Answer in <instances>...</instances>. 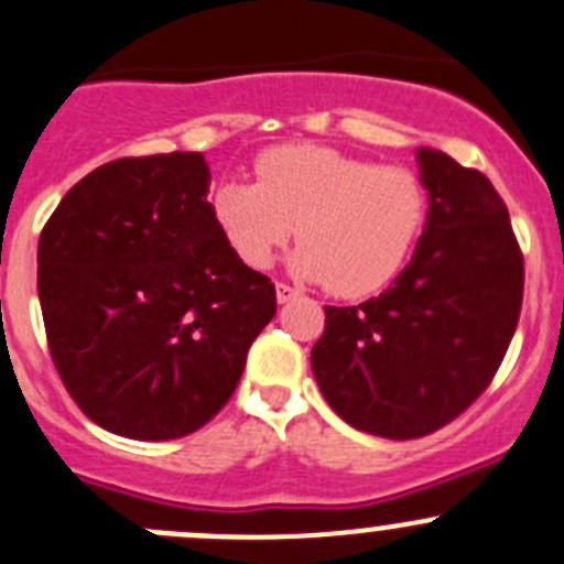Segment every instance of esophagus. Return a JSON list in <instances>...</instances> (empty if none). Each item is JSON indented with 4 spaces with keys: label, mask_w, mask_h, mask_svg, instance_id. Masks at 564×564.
I'll list each match as a JSON object with an SVG mask.
<instances>
[{
    "label": "esophagus",
    "mask_w": 564,
    "mask_h": 564,
    "mask_svg": "<svg viewBox=\"0 0 564 564\" xmlns=\"http://www.w3.org/2000/svg\"><path fill=\"white\" fill-rule=\"evenodd\" d=\"M297 289H292L289 283H275V297L278 303H292L294 297H297Z\"/></svg>",
    "instance_id": "obj_1"
}]
</instances>
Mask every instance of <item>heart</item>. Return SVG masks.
<instances>
[{
    "label": "heart",
    "instance_id": "b5f03b06",
    "mask_svg": "<svg viewBox=\"0 0 564 564\" xmlns=\"http://www.w3.org/2000/svg\"><path fill=\"white\" fill-rule=\"evenodd\" d=\"M256 173L259 182L228 178L212 195L234 253L267 270L297 226L292 270L341 297L388 286L427 220V189L408 167L303 143L267 151Z\"/></svg>",
    "mask_w": 564,
    "mask_h": 564
}]
</instances>
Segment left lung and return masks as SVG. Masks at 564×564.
<instances>
[{"mask_svg":"<svg viewBox=\"0 0 564 564\" xmlns=\"http://www.w3.org/2000/svg\"><path fill=\"white\" fill-rule=\"evenodd\" d=\"M427 223L397 281L360 305H325L316 386L360 433L430 435L488 388L512 341L523 256L494 184L435 149L415 151Z\"/></svg>","mask_w":564,"mask_h":564,"instance_id":"obj_1","label":"left lung"}]
</instances>
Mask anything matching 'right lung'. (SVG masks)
I'll use <instances>...</instances> for the list:
<instances>
[{
  "label": "right lung",
  "instance_id": "1",
  "mask_svg": "<svg viewBox=\"0 0 564 564\" xmlns=\"http://www.w3.org/2000/svg\"><path fill=\"white\" fill-rule=\"evenodd\" d=\"M198 151L129 156L65 193L37 242V297L65 388L134 441L195 433L231 399L275 286L215 220Z\"/></svg>",
  "mask_w": 564,
  "mask_h": 564
}]
</instances>
